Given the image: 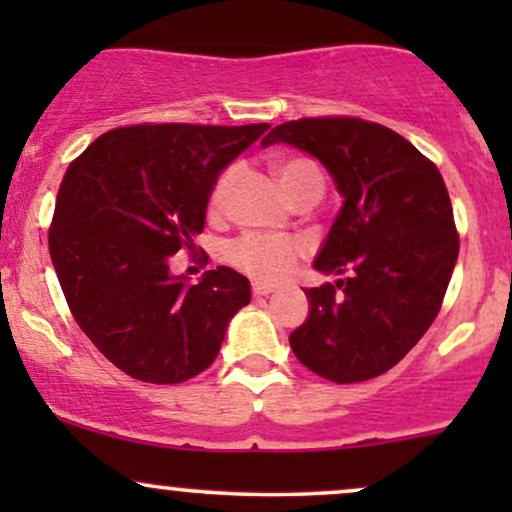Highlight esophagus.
Wrapping results in <instances>:
<instances>
[{"label":"esophagus","mask_w":512,"mask_h":512,"mask_svg":"<svg viewBox=\"0 0 512 512\" xmlns=\"http://www.w3.org/2000/svg\"><path fill=\"white\" fill-rule=\"evenodd\" d=\"M276 289L272 284H260V281H255V284H252V296H269V293H274Z\"/></svg>","instance_id":"esophagus-1"}]
</instances>
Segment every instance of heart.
I'll use <instances>...</instances> for the list:
<instances>
[{
    "label": "heart",
    "instance_id": "1",
    "mask_svg": "<svg viewBox=\"0 0 512 512\" xmlns=\"http://www.w3.org/2000/svg\"><path fill=\"white\" fill-rule=\"evenodd\" d=\"M236 175V168H226L216 178L214 187L209 192V214L219 216L226 211ZM274 175L279 180L284 195L291 202H296V199H301L313 190L322 192V187H325L320 168L310 158L303 156H291L276 161ZM303 255L305 245L301 240L293 236H274V233H245V236L236 238L226 248L228 264H233L238 272L250 276V279L267 281V284L286 279L296 269V264L301 262Z\"/></svg>",
    "mask_w": 512,
    "mask_h": 512
}]
</instances>
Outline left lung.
<instances>
[{
  "mask_svg": "<svg viewBox=\"0 0 512 512\" xmlns=\"http://www.w3.org/2000/svg\"><path fill=\"white\" fill-rule=\"evenodd\" d=\"M308 151L337 182L344 207L315 260L334 284L305 289L310 315L291 332L293 354L332 383H363L397 366L436 320L460 236L436 163L378 122L303 117L262 146Z\"/></svg>",
  "mask_w": 512,
  "mask_h": 512,
  "instance_id": "8db88e82",
  "label": "left lung"
}]
</instances>
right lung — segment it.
Segmentation results:
<instances>
[{"label": "right lung", "mask_w": 512, "mask_h": 512, "mask_svg": "<svg viewBox=\"0 0 512 512\" xmlns=\"http://www.w3.org/2000/svg\"><path fill=\"white\" fill-rule=\"evenodd\" d=\"M267 129L117 127L69 163L48 233L52 264L76 325L134 380L195 378L250 303V281L236 269L187 284L170 274L168 257L197 250L216 178Z\"/></svg>", "instance_id": "obj_1"}]
</instances>
